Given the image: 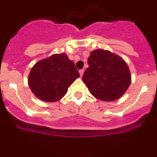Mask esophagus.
<instances>
[{"mask_svg": "<svg viewBox=\"0 0 157 157\" xmlns=\"http://www.w3.org/2000/svg\"><path fill=\"white\" fill-rule=\"evenodd\" d=\"M83 73H84V70H83V69H82V70H79V74H80V75L82 76Z\"/></svg>", "mask_w": 157, "mask_h": 157, "instance_id": "1", "label": "esophagus"}]
</instances>
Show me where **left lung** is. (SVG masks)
<instances>
[{"instance_id": "obj_1", "label": "left lung", "mask_w": 157, "mask_h": 157, "mask_svg": "<svg viewBox=\"0 0 157 157\" xmlns=\"http://www.w3.org/2000/svg\"><path fill=\"white\" fill-rule=\"evenodd\" d=\"M82 81L91 94L103 101H113L125 94L131 83L127 63L121 56L105 49H96L88 58Z\"/></svg>"}]
</instances>
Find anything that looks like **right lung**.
I'll return each instance as SVG.
<instances>
[{"instance_id": "add662e5", "label": "right lung", "mask_w": 157, "mask_h": 157, "mask_svg": "<svg viewBox=\"0 0 157 157\" xmlns=\"http://www.w3.org/2000/svg\"><path fill=\"white\" fill-rule=\"evenodd\" d=\"M79 73L65 53L53 54L33 66L28 85L36 98L46 102L59 101Z\"/></svg>"}]
</instances>
